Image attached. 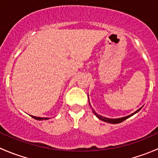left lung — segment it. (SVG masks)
I'll return each mask as SVG.
<instances>
[{"instance_id":"8db88e82","label":"left lung","mask_w":158,"mask_h":158,"mask_svg":"<svg viewBox=\"0 0 158 158\" xmlns=\"http://www.w3.org/2000/svg\"><path fill=\"white\" fill-rule=\"evenodd\" d=\"M89 106H91L90 103H89ZM141 108H142V107H141ZM141 108H140V109H138V110H137L136 111H135V112H134V113H132L131 114H129V115L125 116V117H123V118H109L103 117V116H102V115H100V114H97V113L95 112V110H94L93 109H92V111H93L94 114H95V116H96V117L98 118H99L100 120L103 121V122H108V123L118 124V123H121V122H123V121H125V119H127V118H130L131 116H132V115H134V114H136L137 112H138V111H139L141 109Z\"/></svg>"}]
</instances>
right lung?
<instances>
[{"instance_id": "add662e5", "label": "right lung", "mask_w": 158, "mask_h": 158, "mask_svg": "<svg viewBox=\"0 0 158 158\" xmlns=\"http://www.w3.org/2000/svg\"><path fill=\"white\" fill-rule=\"evenodd\" d=\"M32 118H33L34 119H36V120H47L49 119V118H40V117H36V116H33V115H30Z\"/></svg>"}]
</instances>
